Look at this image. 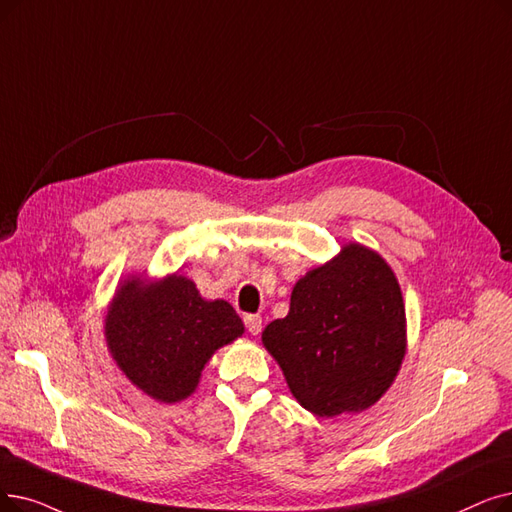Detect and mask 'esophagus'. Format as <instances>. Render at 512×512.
<instances>
[{"label":"esophagus","instance_id":"34e87169","mask_svg":"<svg viewBox=\"0 0 512 512\" xmlns=\"http://www.w3.org/2000/svg\"><path fill=\"white\" fill-rule=\"evenodd\" d=\"M244 324H247V330L251 332V335H259V332H261V318L259 316H244Z\"/></svg>","mask_w":512,"mask_h":512}]
</instances>
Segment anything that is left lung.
Masks as SVG:
<instances>
[{
    "label": "left lung",
    "mask_w": 512,
    "mask_h": 512,
    "mask_svg": "<svg viewBox=\"0 0 512 512\" xmlns=\"http://www.w3.org/2000/svg\"><path fill=\"white\" fill-rule=\"evenodd\" d=\"M261 343L314 416L368 410L406 358V307L395 272L364 244H343L295 282L288 314L265 326Z\"/></svg>",
    "instance_id": "obj_1"
}]
</instances>
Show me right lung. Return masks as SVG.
I'll return each mask as SVG.
<instances>
[{
	"instance_id": "obj_1",
	"label": "right lung",
	"mask_w": 512,
	"mask_h": 512,
	"mask_svg": "<svg viewBox=\"0 0 512 512\" xmlns=\"http://www.w3.org/2000/svg\"><path fill=\"white\" fill-rule=\"evenodd\" d=\"M244 335L224 299H205L182 274L148 280L129 274L106 307L104 341L110 358L154 402L190 397L213 353Z\"/></svg>"
}]
</instances>
